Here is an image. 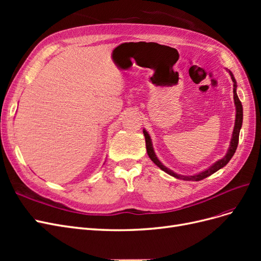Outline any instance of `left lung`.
<instances>
[{
    "label": "left lung",
    "mask_w": 261,
    "mask_h": 261,
    "mask_svg": "<svg viewBox=\"0 0 261 261\" xmlns=\"http://www.w3.org/2000/svg\"><path fill=\"white\" fill-rule=\"evenodd\" d=\"M231 77H232V81L234 83V88H233V93H234V103L236 107V118H235V126H234V130H233V135H232V140H231V145H230V149H228V151L226 153V155L223 158V159H221L219 161H217L215 164L212 165L211 168H209L208 170L203 171L199 174H196L193 176H184V175H178L176 173H174L173 171H171L170 169H168L167 167H164V165L158 160V158L153 151V148H152V144H151V139H150L149 134L144 129V135H145V140H146V148H147V153L149 155L150 159L151 161L156 165V167H159L162 171L167 172L168 174L174 176L176 178L179 179H184V180H201L203 178H206L208 176H210L213 173L217 172L218 170H220L221 168H223L224 165H226L232 159V156L234 155L235 151H236V148H238L239 145V137H240V130L242 127V123H243V107H242V102L240 101L239 97H238V93H236V82L234 80V77L232 75V73L230 72Z\"/></svg>",
    "instance_id": "obj_1"
}]
</instances>
